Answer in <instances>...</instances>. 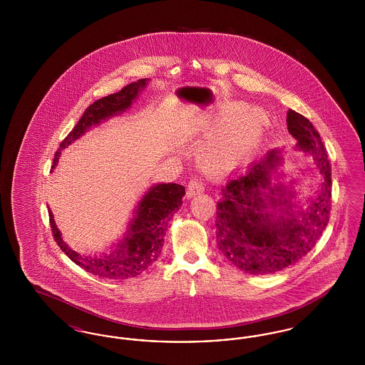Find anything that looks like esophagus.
<instances>
[{
    "label": "esophagus",
    "instance_id": "obj_1",
    "mask_svg": "<svg viewBox=\"0 0 365 365\" xmlns=\"http://www.w3.org/2000/svg\"><path fill=\"white\" fill-rule=\"evenodd\" d=\"M204 191H205L204 183H202L200 179H197V178L190 179L189 186H187V197H189V198L194 197V195H198V194H201V192H204Z\"/></svg>",
    "mask_w": 365,
    "mask_h": 365
}]
</instances>
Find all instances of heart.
<instances>
[{
    "label": "heart",
    "mask_w": 365,
    "mask_h": 365,
    "mask_svg": "<svg viewBox=\"0 0 365 365\" xmlns=\"http://www.w3.org/2000/svg\"><path fill=\"white\" fill-rule=\"evenodd\" d=\"M243 109V105L234 104L223 112L222 118L225 120H233L234 118L236 120L230 124L222 137L210 143L208 152L204 156L209 165L215 167L217 164L237 163L253 152L260 143L268 125V118L260 109H252L242 115Z\"/></svg>",
    "instance_id": "b5f03b06"
}]
</instances>
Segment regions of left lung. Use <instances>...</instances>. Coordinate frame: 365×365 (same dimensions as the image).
<instances>
[{"mask_svg":"<svg viewBox=\"0 0 365 365\" xmlns=\"http://www.w3.org/2000/svg\"><path fill=\"white\" fill-rule=\"evenodd\" d=\"M287 130L297 149L309 153L322 183L309 207L298 208L293 191L272 185L282 164V150L272 149L245 174L235 175L222 189L216 210V242L222 255L249 275H269L307 256L329 225L331 164L312 123L295 110L287 112Z\"/></svg>","mask_w":365,"mask_h":365,"instance_id":"left-lung-1","label":"left lung"}]
</instances>
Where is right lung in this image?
I'll return each instance as SVG.
<instances>
[{
	"mask_svg": "<svg viewBox=\"0 0 365 365\" xmlns=\"http://www.w3.org/2000/svg\"><path fill=\"white\" fill-rule=\"evenodd\" d=\"M148 81L149 79H139L123 87L120 91L109 94L90 105L67 138L60 143L53 158L52 168L57 165L61 150L81 138L87 130L128 109L133 101L138 98L139 93L146 87ZM183 197L185 187L182 185L158 183L152 186L139 201L138 207L134 210V217L128 223L122 240L115 243L108 253L86 256L72 250L63 241L54 223L52 210L49 209L53 237L71 260L87 272L100 278L115 280L135 278L158 259L168 222L180 208Z\"/></svg>",
	"mask_w": 365,
	"mask_h": 365,
	"instance_id": "1",
	"label": "right lung"
}]
</instances>
